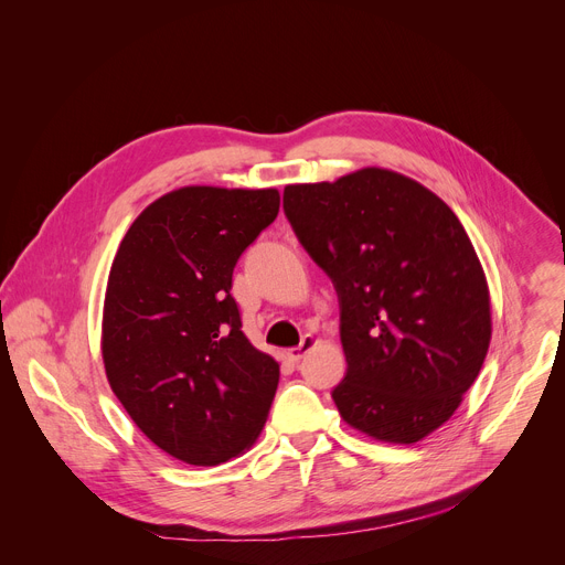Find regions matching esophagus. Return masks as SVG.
<instances>
[{
	"label": "esophagus",
	"instance_id": "obj_1",
	"mask_svg": "<svg viewBox=\"0 0 565 565\" xmlns=\"http://www.w3.org/2000/svg\"><path fill=\"white\" fill-rule=\"evenodd\" d=\"M317 344V340L312 338V335H303V340H301V344L299 347H292V349H288V358L290 360H295V362H299L312 347Z\"/></svg>",
	"mask_w": 565,
	"mask_h": 565
}]
</instances>
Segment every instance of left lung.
Returning a JSON list of instances; mask_svg holds the SVG:
<instances>
[{"instance_id":"1","label":"left lung","mask_w":565,"mask_h":565,"mask_svg":"<svg viewBox=\"0 0 565 565\" xmlns=\"http://www.w3.org/2000/svg\"><path fill=\"white\" fill-rule=\"evenodd\" d=\"M284 212L338 292L349 364L338 412L375 440L418 443L458 409L492 338L465 227L434 192L377 168L288 185Z\"/></svg>"}]
</instances>
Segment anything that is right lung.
<instances>
[{
    "mask_svg": "<svg viewBox=\"0 0 565 565\" xmlns=\"http://www.w3.org/2000/svg\"><path fill=\"white\" fill-rule=\"evenodd\" d=\"M277 212V190L183 188L131 223L114 259L107 380L138 429L188 465L234 458L268 418L279 364L241 331L230 290Z\"/></svg>",
    "mask_w": 565,
    "mask_h": 565,
    "instance_id": "add662e5",
    "label": "right lung"
}]
</instances>
